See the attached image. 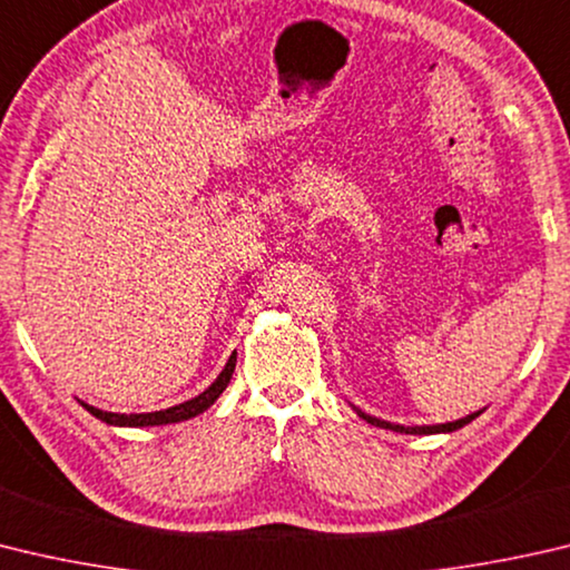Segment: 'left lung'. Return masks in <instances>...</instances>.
I'll return each mask as SVG.
<instances>
[{
  "label": "left lung",
  "mask_w": 570,
  "mask_h": 570,
  "mask_svg": "<svg viewBox=\"0 0 570 570\" xmlns=\"http://www.w3.org/2000/svg\"><path fill=\"white\" fill-rule=\"evenodd\" d=\"M354 411L358 413L361 419H364L366 423H371V426H379V429H389V431H396V433H413V436H429V433H451V431H459L463 429L465 423H471L475 416H481V411L475 413H469V416H463L459 421H449V423H433V426H401V423H391V421H384V419H376L371 416V413H364L361 409L354 406Z\"/></svg>",
  "instance_id": "8db88e82"
}]
</instances>
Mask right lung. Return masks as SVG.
<instances>
[{
    "label": "right lung",
    "mask_w": 570,
    "mask_h": 570,
    "mask_svg": "<svg viewBox=\"0 0 570 570\" xmlns=\"http://www.w3.org/2000/svg\"><path fill=\"white\" fill-rule=\"evenodd\" d=\"M234 366H236V351L226 361V366L222 368V374L214 379V384L209 389H204L199 396H194L184 403H177V406H169V409H161V411H151V413H111V411H101L97 406H89V403L81 401V406H85L91 416H97L99 421L109 423V426H134V429H141V426H167V423H179V421H189L194 416H199L206 409L212 406V403L222 396L224 389L229 386L232 374H234Z\"/></svg>",
    "instance_id": "add662e5"
}]
</instances>
